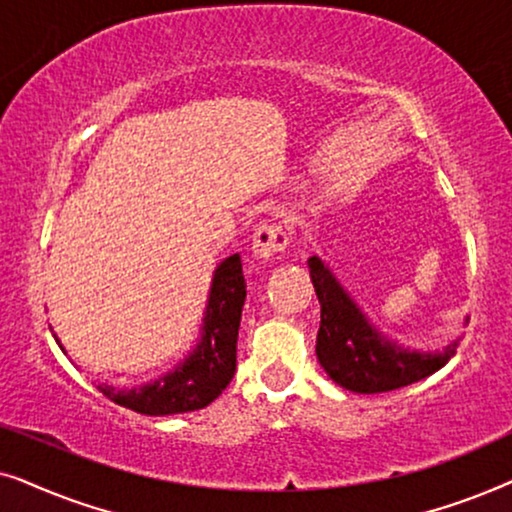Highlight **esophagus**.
Returning <instances> with one entry per match:
<instances>
[{"label":"esophagus","mask_w":512,"mask_h":512,"mask_svg":"<svg viewBox=\"0 0 512 512\" xmlns=\"http://www.w3.org/2000/svg\"><path fill=\"white\" fill-rule=\"evenodd\" d=\"M289 240H291V233L279 221L263 223L254 235V254L268 261V258H275L282 254V251L289 247Z\"/></svg>","instance_id":"34e87169"}]
</instances>
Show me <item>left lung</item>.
I'll return each mask as SVG.
<instances>
[{
	"label": "left lung",
	"instance_id": "left-lung-1",
	"mask_svg": "<svg viewBox=\"0 0 512 512\" xmlns=\"http://www.w3.org/2000/svg\"><path fill=\"white\" fill-rule=\"evenodd\" d=\"M307 268L321 305L317 359L340 387L356 394L408 387L436 373L457 352V342L440 354H419L382 340L317 256L307 258Z\"/></svg>",
	"mask_w": 512,
	"mask_h": 512
}]
</instances>
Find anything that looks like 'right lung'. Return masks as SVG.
Wrapping results in <instances>:
<instances>
[{
  "mask_svg": "<svg viewBox=\"0 0 512 512\" xmlns=\"http://www.w3.org/2000/svg\"><path fill=\"white\" fill-rule=\"evenodd\" d=\"M244 298H247V282H244L242 258L233 254L214 272L205 328H202L205 333L184 366L144 387L114 389L109 384H97V389L109 401L139 415L160 417L205 408L214 398H219L235 375L237 331H240Z\"/></svg>",
  "mask_w": 512,
  "mask_h": 512,
  "instance_id": "add662e5",
  "label": "right lung"
}]
</instances>
